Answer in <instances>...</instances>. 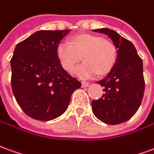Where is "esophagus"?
Wrapping results in <instances>:
<instances>
[{
    "mask_svg": "<svg viewBox=\"0 0 154 154\" xmlns=\"http://www.w3.org/2000/svg\"><path fill=\"white\" fill-rule=\"evenodd\" d=\"M82 88H87L89 86V82H82Z\"/></svg>",
    "mask_w": 154,
    "mask_h": 154,
    "instance_id": "esophagus-1",
    "label": "esophagus"
}]
</instances>
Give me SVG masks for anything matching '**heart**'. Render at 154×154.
I'll list each match as a JSON object with an SVG mask.
<instances>
[{"instance_id": "obj_1", "label": "heart", "mask_w": 154, "mask_h": 154, "mask_svg": "<svg viewBox=\"0 0 154 154\" xmlns=\"http://www.w3.org/2000/svg\"><path fill=\"white\" fill-rule=\"evenodd\" d=\"M57 56L60 64L66 72H72L81 59L84 62L74 70L82 78L103 76L113 68L118 57L115 44L102 36L80 34L71 38V43L62 41L57 47Z\"/></svg>"}]
</instances>
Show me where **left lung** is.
Masks as SVG:
<instances>
[{
    "mask_svg": "<svg viewBox=\"0 0 154 154\" xmlns=\"http://www.w3.org/2000/svg\"><path fill=\"white\" fill-rule=\"evenodd\" d=\"M110 37L118 48V57L107 77L97 82L103 88L102 97L92 102L93 114L102 122L116 125L133 117L143 97L145 82L143 61L133 44L107 28L92 30Z\"/></svg>",
    "mask_w": 154,
    "mask_h": 154,
    "instance_id": "left-lung-1",
    "label": "left lung"
}]
</instances>
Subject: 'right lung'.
<instances>
[{
    "label": "right lung",
    "mask_w": 154,
    "mask_h": 154,
    "mask_svg": "<svg viewBox=\"0 0 154 154\" xmlns=\"http://www.w3.org/2000/svg\"><path fill=\"white\" fill-rule=\"evenodd\" d=\"M70 32L39 31L18 43L11 60V88L17 103L39 121L57 118L66 110L81 82L63 69L57 47Z\"/></svg>",
    "instance_id": "1"
}]
</instances>
